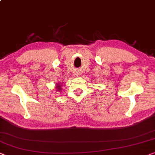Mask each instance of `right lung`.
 <instances>
[{"instance_id":"1","label":"right lung","mask_w":155,"mask_h":155,"mask_svg":"<svg viewBox=\"0 0 155 155\" xmlns=\"http://www.w3.org/2000/svg\"><path fill=\"white\" fill-rule=\"evenodd\" d=\"M61 88L60 85H59V84H58V85L57 86V89H58V91H59V90H60V89H59V88Z\"/></svg>"}]
</instances>
